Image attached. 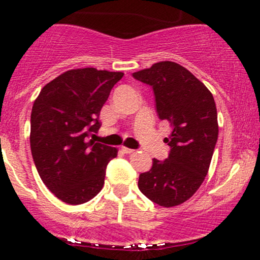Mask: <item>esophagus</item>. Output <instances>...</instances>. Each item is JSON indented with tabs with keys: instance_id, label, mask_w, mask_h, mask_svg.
Returning a JSON list of instances; mask_svg holds the SVG:
<instances>
[{
	"instance_id": "obj_1",
	"label": "esophagus",
	"mask_w": 260,
	"mask_h": 260,
	"mask_svg": "<svg viewBox=\"0 0 260 260\" xmlns=\"http://www.w3.org/2000/svg\"><path fill=\"white\" fill-rule=\"evenodd\" d=\"M122 149V151H123L124 154H132L133 153V149H131V148H127V147H122L121 148Z\"/></svg>"
}]
</instances>
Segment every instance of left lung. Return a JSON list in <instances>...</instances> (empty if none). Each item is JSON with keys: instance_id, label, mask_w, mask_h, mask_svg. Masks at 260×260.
I'll return each mask as SVG.
<instances>
[{"instance_id": "8db88e82", "label": "left lung", "mask_w": 260, "mask_h": 260, "mask_svg": "<svg viewBox=\"0 0 260 260\" xmlns=\"http://www.w3.org/2000/svg\"><path fill=\"white\" fill-rule=\"evenodd\" d=\"M133 77L153 86L160 120L171 123V134L164 139L171 148L169 157L153 159V168L139 175L140 192L165 208L190 198L209 171L219 136L213 94L187 68L161 61Z\"/></svg>"}]
</instances>
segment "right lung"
<instances>
[{"label": "right lung", "instance_id": "obj_1", "mask_svg": "<svg viewBox=\"0 0 260 260\" xmlns=\"http://www.w3.org/2000/svg\"><path fill=\"white\" fill-rule=\"evenodd\" d=\"M122 72L76 68L41 89L30 116L32 159L45 186L71 205L89 202L103 189L105 170L117 148L89 140Z\"/></svg>", "mask_w": 260, "mask_h": 260}]
</instances>
